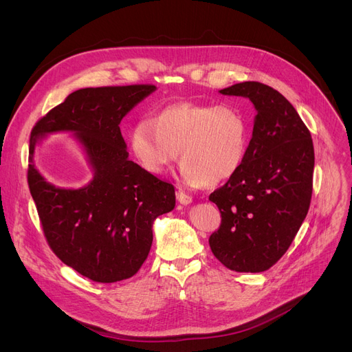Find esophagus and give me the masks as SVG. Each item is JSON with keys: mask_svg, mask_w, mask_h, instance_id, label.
I'll list each match as a JSON object with an SVG mask.
<instances>
[{"mask_svg": "<svg viewBox=\"0 0 352 352\" xmlns=\"http://www.w3.org/2000/svg\"><path fill=\"white\" fill-rule=\"evenodd\" d=\"M177 199H178L179 204H182V206H188L192 202V197L186 194V192H182V191L177 192Z\"/></svg>", "mask_w": 352, "mask_h": 352, "instance_id": "obj_1", "label": "esophagus"}]
</instances>
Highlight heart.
Instances as JSON below:
<instances>
[{
  "instance_id": "heart-1",
  "label": "heart",
  "mask_w": 352,
  "mask_h": 352,
  "mask_svg": "<svg viewBox=\"0 0 352 352\" xmlns=\"http://www.w3.org/2000/svg\"><path fill=\"white\" fill-rule=\"evenodd\" d=\"M129 148L141 168L161 175L179 154L181 178L190 187H214L241 168L250 126L232 105L175 102L129 129Z\"/></svg>"
}]
</instances>
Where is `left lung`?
Returning a JSON list of instances; mask_svg holds the SVG:
<instances>
[{
	"label": "left lung",
	"mask_w": 352,
	"mask_h": 352,
	"mask_svg": "<svg viewBox=\"0 0 352 352\" xmlns=\"http://www.w3.org/2000/svg\"><path fill=\"white\" fill-rule=\"evenodd\" d=\"M219 94L248 98L256 116L243 166L210 195L223 217L210 247L232 271L263 272L287 252L307 217L312 138L297 109L265 84L239 82Z\"/></svg>",
	"instance_id": "8db88e82"
}]
</instances>
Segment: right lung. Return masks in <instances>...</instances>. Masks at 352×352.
Returning a JSON list of instances; mask_svg holds the SVG:
<instances>
[{
  "label": "right lung",
  "mask_w": 352,
  "mask_h": 352,
  "mask_svg": "<svg viewBox=\"0 0 352 352\" xmlns=\"http://www.w3.org/2000/svg\"><path fill=\"white\" fill-rule=\"evenodd\" d=\"M155 85L81 88L35 124L30 138L28 186L51 250L60 260L97 283L133 276L153 244L154 221L174 210L168 182L128 158L120 122ZM74 137L93 171L81 189L57 188L33 161L50 133Z\"/></svg>",
  "instance_id": "right-lung-1"
}]
</instances>
